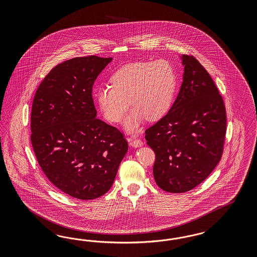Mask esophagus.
Wrapping results in <instances>:
<instances>
[{"instance_id": "obj_1", "label": "esophagus", "mask_w": 257, "mask_h": 257, "mask_svg": "<svg viewBox=\"0 0 257 257\" xmlns=\"http://www.w3.org/2000/svg\"><path fill=\"white\" fill-rule=\"evenodd\" d=\"M130 145L135 147V148H140L143 145V142L140 139H136V140H130Z\"/></svg>"}]
</instances>
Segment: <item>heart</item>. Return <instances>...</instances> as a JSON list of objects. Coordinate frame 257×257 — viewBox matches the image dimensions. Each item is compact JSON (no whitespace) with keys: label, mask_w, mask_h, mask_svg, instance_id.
Segmentation results:
<instances>
[{"label":"heart","mask_w":257,"mask_h":257,"mask_svg":"<svg viewBox=\"0 0 257 257\" xmlns=\"http://www.w3.org/2000/svg\"><path fill=\"white\" fill-rule=\"evenodd\" d=\"M110 82L97 87L95 99L111 122L122 119L131 101L134 109L125 122L129 131L136 130L145 118H162L171 108L177 83L172 64L165 59L125 65L113 73Z\"/></svg>","instance_id":"obj_1"}]
</instances>
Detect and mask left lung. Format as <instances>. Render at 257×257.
I'll list each match as a JSON object with an SVG mask.
<instances>
[{
    "label": "left lung",
    "instance_id": "8db88e82",
    "mask_svg": "<svg viewBox=\"0 0 257 257\" xmlns=\"http://www.w3.org/2000/svg\"><path fill=\"white\" fill-rule=\"evenodd\" d=\"M184 79L169 112L145 131L156 154L154 177L167 192L183 193L206 179L223 153L226 110L218 87L192 55H183Z\"/></svg>",
    "mask_w": 257,
    "mask_h": 257
}]
</instances>
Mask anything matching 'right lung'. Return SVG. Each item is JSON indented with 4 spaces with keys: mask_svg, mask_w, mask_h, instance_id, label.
<instances>
[{
    "mask_svg": "<svg viewBox=\"0 0 257 257\" xmlns=\"http://www.w3.org/2000/svg\"><path fill=\"white\" fill-rule=\"evenodd\" d=\"M111 61L90 55L58 64L32 104L31 142L39 166L55 187L79 200L105 194L128 151L124 135L96 117L92 86Z\"/></svg>",
    "mask_w": 257,
    "mask_h": 257,
    "instance_id": "right-lung-1",
    "label": "right lung"
}]
</instances>
